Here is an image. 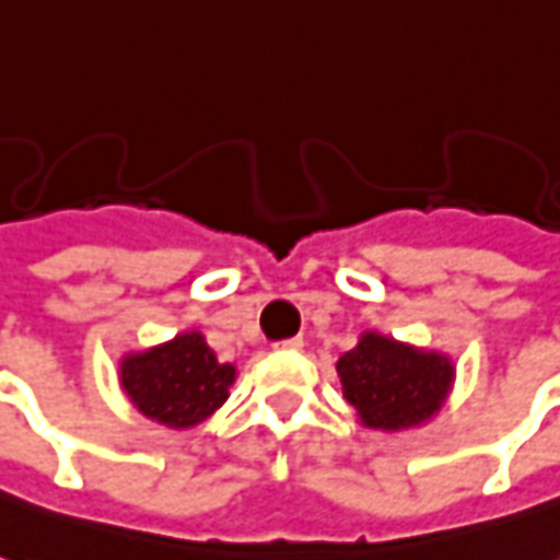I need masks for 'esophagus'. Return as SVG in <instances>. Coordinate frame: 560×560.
I'll return each instance as SVG.
<instances>
[{"mask_svg": "<svg viewBox=\"0 0 560 560\" xmlns=\"http://www.w3.org/2000/svg\"><path fill=\"white\" fill-rule=\"evenodd\" d=\"M276 348H281V351H300V348H303V336H293V339H281V342H276Z\"/></svg>", "mask_w": 560, "mask_h": 560, "instance_id": "34e87169", "label": "esophagus"}]
</instances>
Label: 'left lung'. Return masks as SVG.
<instances>
[{
	"label": "left lung",
	"instance_id": "1",
	"mask_svg": "<svg viewBox=\"0 0 560 560\" xmlns=\"http://www.w3.org/2000/svg\"><path fill=\"white\" fill-rule=\"evenodd\" d=\"M336 373L361 424L373 430H409L443 409L455 382V363L390 336L363 334L346 351Z\"/></svg>",
	"mask_w": 560,
	"mask_h": 560
}]
</instances>
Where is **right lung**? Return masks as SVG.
I'll return each instance as SVG.
<instances>
[{
    "mask_svg": "<svg viewBox=\"0 0 560 560\" xmlns=\"http://www.w3.org/2000/svg\"><path fill=\"white\" fill-rule=\"evenodd\" d=\"M236 366L221 363L206 336L190 330L120 361V388L144 418L172 430L197 428L221 409Z\"/></svg>",
    "mask_w": 560,
    "mask_h": 560,
    "instance_id": "1",
    "label": "right lung"
}]
</instances>
